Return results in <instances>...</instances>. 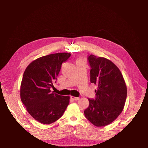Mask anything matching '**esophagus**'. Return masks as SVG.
<instances>
[{
  "label": "esophagus",
  "mask_w": 148,
  "mask_h": 148,
  "mask_svg": "<svg viewBox=\"0 0 148 148\" xmlns=\"http://www.w3.org/2000/svg\"><path fill=\"white\" fill-rule=\"evenodd\" d=\"M70 97H71V99H73V101H78V100L79 99V97H74V96H70Z\"/></svg>",
  "instance_id": "1"
}]
</instances>
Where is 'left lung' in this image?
<instances>
[{"label": "left lung", "mask_w": 148, "mask_h": 148, "mask_svg": "<svg viewBox=\"0 0 148 148\" xmlns=\"http://www.w3.org/2000/svg\"><path fill=\"white\" fill-rule=\"evenodd\" d=\"M90 82L97 86L96 99H88L89 104L84 114L96 127L111 123L122 112L127 99V85L120 70L104 57L90 55Z\"/></svg>", "instance_id": "8db88e82"}]
</instances>
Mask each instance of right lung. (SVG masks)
I'll list each match as a JSON object with an SVG mask.
<instances>
[{
    "label": "right lung",
    "instance_id": "obj_1",
    "mask_svg": "<svg viewBox=\"0 0 148 148\" xmlns=\"http://www.w3.org/2000/svg\"><path fill=\"white\" fill-rule=\"evenodd\" d=\"M71 54L56 53L39 57L25 69L20 86V98L28 112L38 122L49 125L64 114L70 96L51 92L63 62Z\"/></svg>",
    "mask_w": 148,
    "mask_h": 148
}]
</instances>
